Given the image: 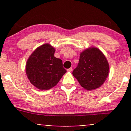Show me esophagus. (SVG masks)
<instances>
[{"label":"esophagus","mask_w":131,"mask_h":131,"mask_svg":"<svg viewBox=\"0 0 131 131\" xmlns=\"http://www.w3.org/2000/svg\"><path fill=\"white\" fill-rule=\"evenodd\" d=\"M72 70H73L72 67H71V68H70V69H67V71H69V72H71V71H72Z\"/></svg>","instance_id":"esophagus-1"}]
</instances>
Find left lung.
<instances>
[{"label": "left lung", "instance_id": "1", "mask_svg": "<svg viewBox=\"0 0 131 131\" xmlns=\"http://www.w3.org/2000/svg\"><path fill=\"white\" fill-rule=\"evenodd\" d=\"M109 73L105 55L96 48H89L80 53L78 67L73 75L86 90L98 88L104 83Z\"/></svg>", "mask_w": 131, "mask_h": 131}]
</instances>
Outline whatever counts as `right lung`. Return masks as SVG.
I'll list each match as a JSON object with an SVG mask.
<instances>
[{
	"label": "right lung",
	"instance_id": "add662e5",
	"mask_svg": "<svg viewBox=\"0 0 131 131\" xmlns=\"http://www.w3.org/2000/svg\"><path fill=\"white\" fill-rule=\"evenodd\" d=\"M55 49L49 43L36 48L28 58L26 70L32 85L40 90H48L55 86L66 70L62 61L54 57Z\"/></svg>",
	"mask_w": 131,
	"mask_h": 131
}]
</instances>
